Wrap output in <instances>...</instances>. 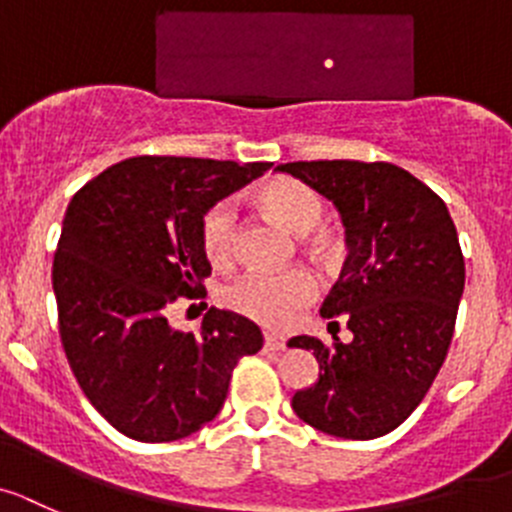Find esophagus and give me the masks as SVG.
Listing matches in <instances>:
<instances>
[{"mask_svg": "<svg viewBox=\"0 0 512 512\" xmlns=\"http://www.w3.org/2000/svg\"><path fill=\"white\" fill-rule=\"evenodd\" d=\"M265 348H270V351H283L285 338L278 336V333H265Z\"/></svg>", "mask_w": 512, "mask_h": 512, "instance_id": "obj_1", "label": "esophagus"}]
</instances>
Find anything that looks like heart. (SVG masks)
Here are the masks:
<instances>
[{
  "label": "heart",
  "mask_w": 512,
  "mask_h": 512,
  "mask_svg": "<svg viewBox=\"0 0 512 512\" xmlns=\"http://www.w3.org/2000/svg\"><path fill=\"white\" fill-rule=\"evenodd\" d=\"M257 204L278 219L290 232L300 234L303 250L321 265H331L338 257L333 234L321 229L326 204L313 186L298 179H272L255 194ZM199 240L207 260L214 267H227L237 252V214L229 202H217L204 212L199 224ZM315 280L303 267L290 270H247L224 288V303L250 321L267 328H288L300 310L313 300Z\"/></svg>",
  "instance_id": "b5f03b06"
}]
</instances>
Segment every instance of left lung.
I'll return each instance as SVG.
<instances>
[{"mask_svg":"<svg viewBox=\"0 0 512 512\" xmlns=\"http://www.w3.org/2000/svg\"><path fill=\"white\" fill-rule=\"evenodd\" d=\"M278 171L336 204L348 257L323 303L328 328L343 318L351 343L295 336L321 374L295 391L293 412L341 439H376L427 396L455 333L465 257L447 204L386 161H293Z\"/></svg>","mask_w":512,"mask_h":512,"instance_id":"left-lung-1","label":"left lung"}]
</instances>
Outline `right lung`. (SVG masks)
<instances>
[{"instance_id": "right-lung-1", "label": "right lung", "mask_w": 512, "mask_h": 512, "mask_svg": "<svg viewBox=\"0 0 512 512\" xmlns=\"http://www.w3.org/2000/svg\"><path fill=\"white\" fill-rule=\"evenodd\" d=\"M270 166L136 156L70 202L52 262L60 341L83 394L126 437L174 442L202 429L237 361L262 348L245 315L209 308L194 336L174 331L166 310L207 295L204 212Z\"/></svg>"}]
</instances>
